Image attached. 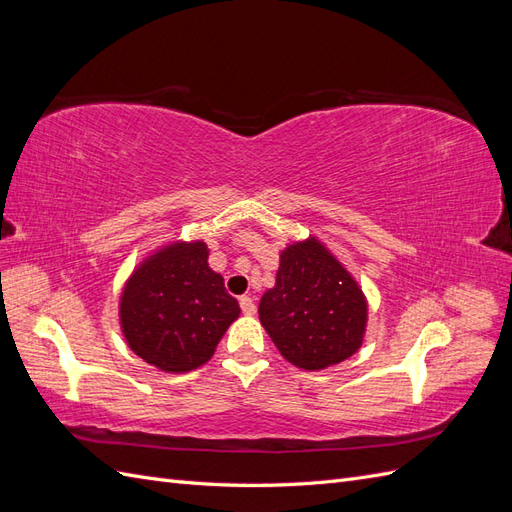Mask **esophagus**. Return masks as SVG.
Returning <instances> with one entry per match:
<instances>
[{
	"instance_id": "34e87169",
	"label": "esophagus",
	"mask_w": 512,
	"mask_h": 512,
	"mask_svg": "<svg viewBox=\"0 0 512 512\" xmlns=\"http://www.w3.org/2000/svg\"><path fill=\"white\" fill-rule=\"evenodd\" d=\"M239 305H241V312H243L245 316L256 314V305H254V299H252V297H241V299H239Z\"/></svg>"
}]
</instances>
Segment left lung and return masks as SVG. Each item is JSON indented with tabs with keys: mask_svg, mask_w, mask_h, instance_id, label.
<instances>
[{
	"mask_svg": "<svg viewBox=\"0 0 512 512\" xmlns=\"http://www.w3.org/2000/svg\"><path fill=\"white\" fill-rule=\"evenodd\" d=\"M258 316L288 363L318 371L361 348L367 299L342 262L309 237L282 250L275 286L262 294Z\"/></svg>",
	"mask_w": 512,
	"mask_h": 512,
	"instance_id": "1",
	"label": "left lung"
}]
</instances>
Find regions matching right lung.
I'll return each instance as SVG.
<instances>
[{"label":"right lung","mask_w":512,"mask_h":512,"mask_svg":"<svg viewBox=\"0 0 512 512\" xmlns=\"http://www.w3.org/2000/svg\"><path fill=\"white\" fill-rule=\"evenodd\" d=\"M203 241H175L147 256L123 286L119 324L130 350L166 374L205 365L241 314L209 267Z\"/></svg>","instance_id":"1"}]
</instances>
